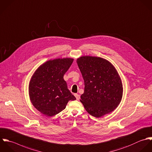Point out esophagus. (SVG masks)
<instances>
[{
  "label": "esophagus",
  "instance_id": "34e87169",
  "mask_svg": "<svg viewBox=\"0 0 152 152\" xmlns=\"http://www.w3.org/2000/svg\"><path fill=\"white\" fill-rule=\"evenodd\" d=\"M74 96H75V97H76V99H77V100H80V96L79 94H74Z\"/></svg>",
  "mask_w": 152,
  "mask_h": 152
}]
</instances>
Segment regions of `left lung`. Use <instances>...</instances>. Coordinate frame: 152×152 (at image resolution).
<instances>
[{"instance_id": "8db88e82", "label": "left lung", "mask_w": 152, "mask_h": 152, "mask_svg": "<svg viewBox=\"0 0 152 152\" xmlns=\"http://www.w3.org/2000/svg\"><path fill=\"white\" fill-rule=\"evenodd\" d=\"M77 62L84 81V92L80 101L95 117L113 111L123 96L120 77L114 66L100 57L83 56Z\"/></svg>"}]
</instances>
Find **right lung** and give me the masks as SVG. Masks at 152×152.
Segmentation results:
<instances>
[{"label": "right lung", "mask_w": 152, "mask_h": 152, "mask_svg": "<svg viewBox=\"0 0 152 152\" xmlns=\"http://www.w3.org/2000/svg\"><path fill=\"white\" fill-rule=\"evenodd\" d=\"M74 59L58 58L41 65L32 75L29 94L33 105L47 116L55 115L64 110L68 102L76 98L68 89L64 75Z\"/></svg>", "instance_id": "1"}]
</instances>
